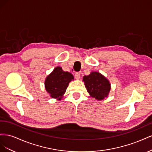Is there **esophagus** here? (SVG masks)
<instances>
[{"label":"esophagus","mask_w":152,"mask_h":152,"mask_svg":"<svg viewBox=\"0 0 152 152\" xmlns=\"http://www.w3.org/2000/svg\"><path fill=\"white\" fill-rule=\"evenodd\" d=\"M80 73L79 72L75 73V79L77 80H79V79H80Z\"/></svg>","instance_id":"obj_1"}]
</instances>
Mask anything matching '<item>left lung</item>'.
<instances>
[{"label":"left lung","instance_id":"left-lung-1","mask_svg":"<svg viewBox=\"0 0 152 152\" xmlns=\"http://www.w3.org/2000/svg\"><path fill=\"white\" fill-rule=\"evenodd\" d=\"M83 82L90 97L98 101L107 97L111 89L109 80L98 72H91L89 75L84 76Z\"/></svg>","mask_w":152,"mask_h":152}]
</instances>
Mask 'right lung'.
I'll list each match as a JSON object with an SVG mask.
<instances>
[{
    "label": "right lung",
    "instance_id": "right-lung-1",
    "mask_svg": "<svg viewBox=\"0 0 152 152\" xmlns=\"http://www.w3.org/2000/svg\"><path fill=\"white\" fill-rule=\"evenodd\" d=\"M74 77L71 73L64 72L62 68L56 66L45 78V89L50 97L61 100L63 98L67 87Z\"/></svg>",
    "mask_w": 152,
    "mask_h": 152
}]
</instances>
